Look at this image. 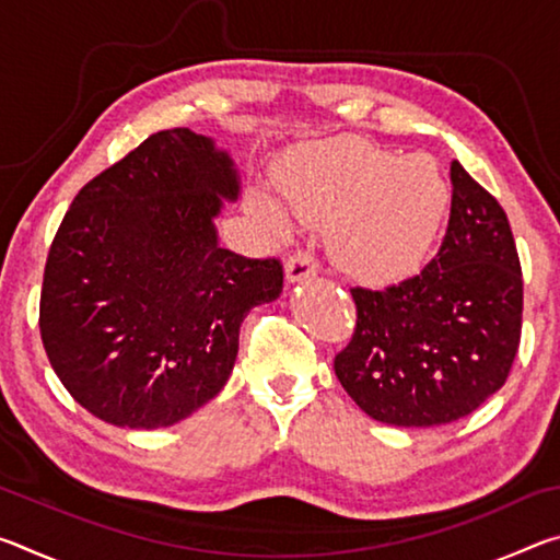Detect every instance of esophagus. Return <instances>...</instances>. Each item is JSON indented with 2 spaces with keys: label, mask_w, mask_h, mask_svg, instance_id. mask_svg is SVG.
<instances>
[{
  "label": "esophagus",
  "mask_w": 560,
  "mask_h": 560,
  "mask_svg": "<svg viewBox=\"0 0 560 560\" xmlns=\"http://www.w3.org/2000/svg\"><path fill=\"white\" fill-rule=\"evenodd\" d=\"M318 271V261L314 257V252L308 249H296L287 261V281H303L308 277H314Z\"/></svg>",
  "instance_id": "esophagus-1"
}]
</instances>
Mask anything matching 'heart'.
<instances>
[{"label": "heart", "instance_id": "obj_1", "mask_svg": "<svg viewBox=\"0 0 560 560\" xmlns=\"http://www.w3.org/2000/svg\"><path fill=\"white\" fill-rule=\"evenodd\" d=\"M287 197L303 220L330 222L328 249L338 269L365 283H390L430 254L450 185L428 155L397 158L358 140H328L293 158ZM259 207L273 226H287L277 202Z\"/></svg>", "mask_w": 560, "mask_h": 560}]
</instances>
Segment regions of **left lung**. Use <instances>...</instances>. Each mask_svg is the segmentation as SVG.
<instances>
[{
    "label": "left lung",
    "mask_w": 560,
    "mask_h": 560,
    "mask_svg": "<svg viewBox=\"0 0 560 560\" xmlns=\"http://www.w3.org/2000/svg\"><path fill=\"white\" fill-rule=\"evenodd\" d=\"M444 240L415 277L350 289L355 328L334 371L360 410L395 428L454 422L506 383L521 340L524 279L514 234L457 160Z\"/></svg>",
    "instance_id": "8db88e82"
}]
</instances>
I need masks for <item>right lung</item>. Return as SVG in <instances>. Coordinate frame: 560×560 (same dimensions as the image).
Instances as JSON below:
<instances>
[{
    "label": "right lung",
    "mask_w": 560,
    "mask_h": 560,
    "mask_svg": "<svg viewBox=\"0 0 560 560\" xmlns=\"http://www.w3.org/2000/svg\"><path fill=\"white\" fill-rule=\"evenodd\" d=\"M232 160L187 128L148 136L79 189L46 257L39 330L54 373L91 415L155 430L210 402L240 326L283 289L279 257L217 244Z\"/></svg>",
    "instance_id": "1"
}]
</instances>
